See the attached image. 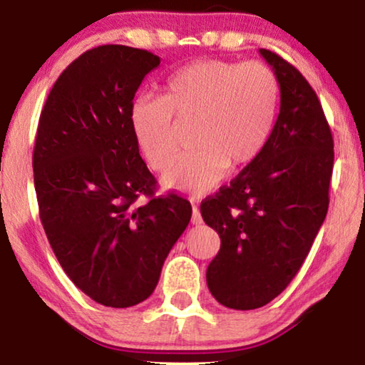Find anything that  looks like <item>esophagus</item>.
Instances as JSON below:
<instances>
[{
  "label": "esophagus",
  "instance_id": "34e87169",
  "mask_svg": "<svg viewBox=\"0 0 365 365\" xmlns=\"http://www.w3.org/2000/svg\"><path fill=\"white\" fill-rule=\"evenodd\" d=\"M191 222L194 224V226H199V224H202L201 211H199L197 206H192V217H191Z\"/></svg>",
  "mask_w": 365,
  "mask_h": 365
}]
</instances>
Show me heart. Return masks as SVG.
Wrapping results in <instances>:
<instances>
[{
    "mask_svg": "<svg viewBox=\"0 0 365 365\" xmlns=\"http://www.w3.org/2000/svg\"><path fill=\"white\" fill-rule=\"evenodd\" d=\"M279 104V83L266 64L201 59L171 74L161 98H136L129 126L144 161L163 171L176 153L178 121H196L191 146L161 181L166 189L202 196L232 171L249 166L271 138Z\"/></svg>",
    "mask_w": 365,
    "mask_h": 365,
    "instance_id": "heart-1",
    "label": "heart"
}]
</instances>
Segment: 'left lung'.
<instances>
[{
	"instance_id": "left-lung-1",
	"label": "left lung",
	"mask_w": 365,
	"mask_h": 365,
	"mask_svg": "<svg viewBox=\"0 0 365 365\" xmlns=\"http://www.w3.org/2000/svg\"><path fill=\"white\" fill-rule=\"evenodd\" d=\"M276 74L281 108L256 161L201 204L221 237L206 279L237 311L266 306L289 286L326 219L334 141L317 94L292 64L259 49Z\"/></svg>"
}]
</instances>
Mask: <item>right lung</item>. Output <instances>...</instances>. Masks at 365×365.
<instances>
[{
    "label": "right lung",
    "mask_w": 365,
    "mask_h": 365,
    "mask_svg": "<svg viewBox=\"0 0 365 365\" xmlns=\"http://www.w3.org/2000/svg\"><path fill=\"white\" fill-rule=\"evenodd\" d=\"M161 59L104 44L69 64L39 116L33 153L39 217L74 286L108 307L146 301L163 264L191 221L178 194L154 197L129 106ZM141 195L150 201L139 207Z\"/></svg>",
    "instance_id": "add662e5"
}]
</instances>
